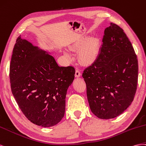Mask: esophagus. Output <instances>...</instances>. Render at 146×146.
<instances>
[{
  "label": "esophagus",
  "mask_w": 146,
  "mask_h": 146,
  "mask_svg": "<svg viewBox=\"0 0 146 146\" xmlns=\"http://www.w3.org/2000/svg\"><path fill=\"white\" fill-rule=\"evenodd\" d=\"M75 76L77 77V78L81 76V72H80V71L79 70H78V69L76 70V72H75Z\"/></svg>",
  "instance_id": "esophagus-1"
}]
</instances>
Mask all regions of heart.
Returning <instances> with one entry per match:
<instances>
[{"label": "heart", "instance_id": "heart-1", "mask_svg": "<svg viewBox=\"0 0 146 146\" xmlns=\"http://www.w3.org/2000/svg\"><path fill=\"white\" fill-rule=\"evenodd\" d=\"M72 49L81 50L79 52V59L84 64H89L94 60L97 56L98 51V41L96 39H91L87 41L86 40L82 39L74 43L72 46ZM69 56L68 54H66Z\"/></svg>", "mask_w": 146, "mask_h": 146}]
</instances>
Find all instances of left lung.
Wrapping results in <instances>:
<instances>
[{"label":"left lung","mask_w":146,"mask_h":146,"mask_svg":"<svg viewBox=\"0 0 146 146\" xmlns=\"http://www.w3.org/2000/svg\"><path fill=\"white\" fill-rule=\"evenodd\" d=\"M97 59L82 73L91 111L97 117H116L133 101L137 89L138 62L123 30L111 23L105 29Z\"/></svg>","instance_id":"8db88e82"}]
</instances>
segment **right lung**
Instances as JSON below:
<instances>
[{"label":"right lung","mask_w":146,"mask_h":146,"mask_svg":"<svg viewBox=\"0 0 146 146\" xmlns=\"http://www.w3.org/2000/svg\"><path fill=\"white\" fill-rule=\"evenodd\" d=\"M72 66H59L52 56L18 36L10 65L12 94L33 123L55 125L63 118L65 97L74 78Z\"/></svg>","instance_id":"1"}]
</instances>
